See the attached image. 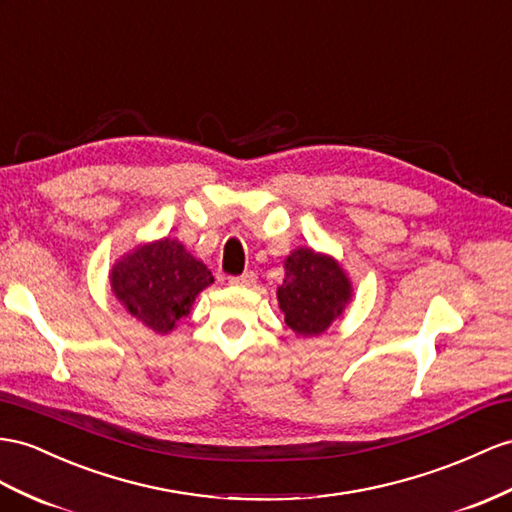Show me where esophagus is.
I'll return each instance as SVG.
<instances>
[{
  "mask_svg": "<svg viewBox=\"0 0 512 512\" xmlns=\"http://www.w3.org/2000/svg\"><path fill=\"white\" fill-rule=\"evenodd\" d=\"M255 281H257V274L253 270H246L244 274H240V277L229 279V283L235 287H251V285H255Z\"/></svg>",
  "mask_w": 512,
  "mask_h": 512,
  "instance_id": "esophagus-1",
  "label": "esophagus"
}]
</instances>
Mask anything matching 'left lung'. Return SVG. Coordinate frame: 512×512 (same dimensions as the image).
Returning <instances> with one entry per match:
<instances>
[{
    "mask_svg": "<svg viewBox=\"0 0 512 512\" xmlns=\"http://www.w3.org/2000/svg\"><path fill=\"white\" fill-rule=\"evenodd\" d=\"M277 298L285 324L296 335H320L344 313L352 283L337 259L303 246L287 255Z\"/></svg>",
    "mask_w": 512,
    "mask_h": 512,
    "instance_id": "8db88e82",
    "label": "left lung"
}]
</instances>
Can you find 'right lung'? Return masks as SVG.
<instances>
[{"label":"right lung","mask_w":512,"mask_h":512,"mask_svg":"<svg viewBox=\"0 0 512 512\" xmlns=\"http://www.w3.org/2000/svg\"><path fill=\"white\" fill-rule=\"evenodd\" d=\"M214 283L203 261L179 240L164 238L136 246L110 272L116 300L151 331L166 335L186 318L194 298Z\"/></svg>","instance_id":"obj_1"}]
</instances>
